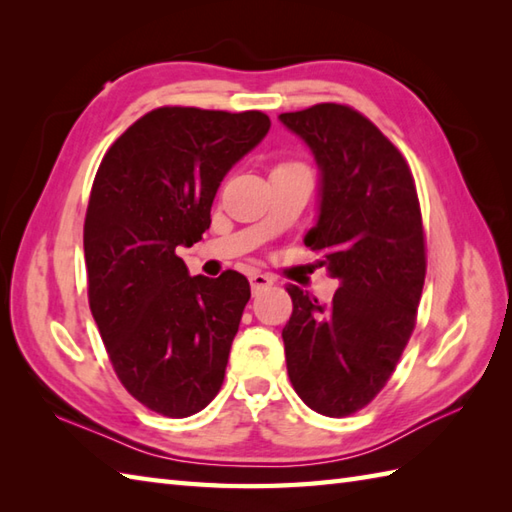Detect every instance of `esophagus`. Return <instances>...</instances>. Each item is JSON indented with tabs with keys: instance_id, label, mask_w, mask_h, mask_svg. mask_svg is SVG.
Masks as SVG:
<instances>
[{
	"instance_id": "obj_1",
	"label": "esophagus",
	"mask_w": 512,
	"mask_h": 512,
	"mask_svg": "<svg viewBox=\"0 0 512 512\" xmlns=\"http://www.w3.org/2000/svg\"><path fill=\"white\" fill-rule=\"evenodd\" d=\"M275 279L270 275H262V273H253L250 275V288H253V295H257L259 290H264L268 286H273Z\"/></svg>"
}]
</instances>
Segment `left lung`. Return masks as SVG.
I'll use <instances>...</instances> for the list:
<instances>
[{"instance_id": "8db88e82", "label": "left lung", "mask_w": 512, "mask_h": 512, "mask_svg": "<svg viewBox=\"0 0 512 512\" xmlns=\"http://www.w3.org/2000/svg\"><path fill=\"white\" fill-rule=\"evenodd\" d=\"M279 121L317 160L319 215L303 242L339 279L328 306L288 286V376L310 409L343 418L385 387L416 325L427 273L416 182L400 151L352 107L321 103Z\"/></svg>"}]
</instances>
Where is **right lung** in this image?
I'll return each mask as SVG.
<instances>
[{"instance_id":"right-lung-1","label":"right lung","mask_w":512,"mask_h":512,"mask_svg":"<svg viewBox=\"0 0 512 512\" xmlns=\"http://www.w3.org/2000/svg\"><path fill=\"white\" fill-rule=\"evenodd\" d=\"M268 129L262 112L158 107L96 171L83 226L92 317L125 389L167 418L217 396L250 299L235 270L191 277L178 248L200 242L224 176Z\"/></svg>"}]
</instances>
